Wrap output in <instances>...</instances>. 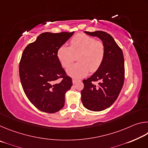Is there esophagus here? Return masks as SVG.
I'll use <instances>...</instances> for the list:
<instances>
[{"label":"esophagus","instance_id":"1","mask_svg":"<svg viewBox=\"0 0 148 148\" xmlns=\"http://www.w3.org/2000/svg\"><path fill=\"white\" fill-rule=\"evenodd\" d=\"M79 81H80V80L76 79H72V83H73V84H75L77 82H79Z\"/></svg>","mask_w":148,"mask_h":148}]
</instances>
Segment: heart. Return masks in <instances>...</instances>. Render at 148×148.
Returning <instances> with one entry per match:
<instances>
[{
  "label": "heart",
  "mask_w": 148,
  "mask_h": 148,
  "mask_svg": "<svg viewBox=\"0 0 148 148\" xmlns=\"http://www.w3.org/2000/svg\"><path fill=\"white\" fill-rule=\"evenodd\" d=\"M78 62L67 69V73L72 77L86 76L90 71L94 72L101 66L105 56L103 43L93 37L84 33L75 35L70 41V46L62 45L57 51V56L62 67L66 68L77 56Z\"/></svg>",
  "instance_id": "b5f03b06"
}]
</instances>
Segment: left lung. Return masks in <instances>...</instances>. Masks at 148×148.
<instances>
[{
    "label": "left lung",
    "instance_id": "obj_1",
    "mask_svg": "<svg viewBox=\"0 0 148 148\" xmlns=\"http://www.w3.org/2000/svg\"><path fill=\"white\" fill-rule=\"evenodd\" d=\"M102 41L105 56L101 66L92 76L84 79L82 102L87 110L99 112L109 108L116 101L125 79L124 57L121 49L111 35L104 31L87 32Z\"/></svg>",
    "mask_w": 148,
    "mask_h": 148
}]
</instances>
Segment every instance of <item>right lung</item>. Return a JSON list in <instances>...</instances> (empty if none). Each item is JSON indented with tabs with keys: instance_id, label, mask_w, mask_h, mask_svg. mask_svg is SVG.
Here are the masks:
<instances>
[{
	"instance_id": "obj_1",
	"label": "right lung",
	"mask_w": 148,
	"mask_h": 148,
	"mask_svg": "<svg viewBox=\"0 0 148 148\" xmlns=\"http://www.w3.org/2000/svg\"><path fill=\"white\" fill-rule=\"evenodd\" d=\"M74 33L44 32L22 53L19 66L22 87L29 101L42 112L56 113L64 106L65 92L72 81L62 69L57 51Z\"/></svg>"
}]
</instances>
